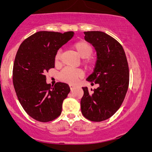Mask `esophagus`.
I'll return each instance as SVG.
<instances>
[{
  "mask_svg": "<svg viewBox=\"0 0 152 152\" xmlns=\"http://www.w3.org/2000/svg\"><path fill=\"white\" fill-rule=\"evenodd\" d=\"M74 87H75V86L74 85H70V90H73V88H74Z\"/></svg>",
  "mask_w": 152,
  "mask_h": 152,
  "instance_id": "1",
  "label": "esophagus"
}]
</instances>
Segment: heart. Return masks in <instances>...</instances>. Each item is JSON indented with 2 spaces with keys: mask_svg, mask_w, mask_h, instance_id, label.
<instances>
[{
  "mask_svg": "<svg viewBox=\"0 0 152 152\" xmlns=\"http://www.w3.org/2000/svg\"><path fill=\"white\" fill-rule=\"evenodd\" d=\"M73 49L76 51L79 56L84 59L83 64L87 67H93L96 65V59L91 57V54L93 52V48L90 43L86 41H79L76 42L73 45ZM55 63L59 65L61 64V51L58 50L55 55ZM83 76V73L80 70L65 67L61 70L59 73V78L62 81L67 82L70 85H74L78 80Z\"/></svg>",
  "mask_w": 152,
  "mask_h": 152,
  "instance_id": "b5f03b06",
  "label": "heart"
}]
</instances>
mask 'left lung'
<instances>
[{"instance_id": "left-lung-1", "label": "left lung", "mask_w": 152, "mask_h": 152, "mask_svg": "<svg viewBox=\"0 0 152 152\" xmlns=\"http://www.w3.org/2000/svg\"><path fill=\"white\" fill-rule=\"evenodd\" d=\"M85 39L97 51L94 71L87 81L99 84L98 88L89 90L82 87L81 110L91 121L100 122L110 118L121 106L129 83L128 62L122 45L102 31H85Z\"/></svg>"}]
</instances>
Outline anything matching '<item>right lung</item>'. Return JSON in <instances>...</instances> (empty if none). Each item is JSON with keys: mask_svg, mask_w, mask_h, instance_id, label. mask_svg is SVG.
Here are the masks:
<instances>
[{"mask_svg": "<svg viewBox=\"0 0 152 152\" xmlns=\"http://www.w3.org/2000/svg\"><path fill=\"white\" fill-rule=\"evenodd\" d=\"M73 34V31H38L18 48L12 71L14 87L23 110L34 120L51 121L62 113L63 101L70 91L69 85L56 82L50 86L45 74L54 67L56 52Z\"/></svg>", "mask_w": 152, "mask_h": 152, "instance_id": "obj_1", "label": "right lung"}]
</instances>
